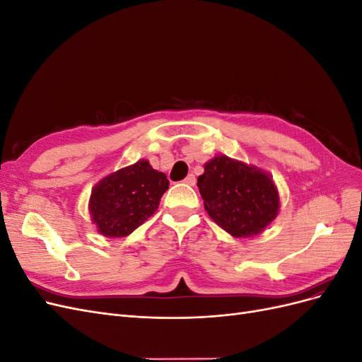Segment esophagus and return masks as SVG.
<instances>
[{
    "label": "esophagus",
    "mask_w": 362,
    "mask_h": 362,
    "mask_svg": "<svg viewBox=\"0 0 362 362\" xmlns=\"http://www.w3.org/2000/svg\"><path fill=\"white\" fill-rule=\"evenodd\" d=\"M184 182L187 184V185H194V184H196V178H194V175H193V173H189L187 177H185Z\"/></svg>",
    "instance_id": "esophagus-1"
}]
</instances>
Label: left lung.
Returning <instances> with one entry per match:
<instances>
[{"label": "left lung", "instance_id": "8db88e82", "mask_svg": "<svg viewBox=\"0 0 362 362\" xmlns=\"http://www.w3.org/2000/svg\"><path fill=\"white\" fill-rule=\"evenodd\" d=\"M198 187L206 213L233 237L259 234L279 210L275 184L264 172L225 156L205 164Z\"/></svg>", "mask_w": 362, "mask_h": 362}]
</instances>
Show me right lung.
<instances>
[{
	"label": "right lung",
	"instance_id": "right-lung-1",
	"mask_svg": "<svg viewBox=\"0 0 362 362\" xmlns=\"http://www.w3.org/2000/svg\"><path fill=\"white\" fill-rule=\"evenodd\" d=\"M169 189L166 175L140 160L104 178L92 190V221L105 237H125L156 213Z\"/></svg>",
	"mask_w": 362,
	"mask_h": 362
}]
</instances>
